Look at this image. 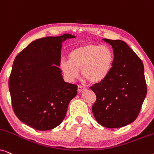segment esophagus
Masks as SVG:
<instances>
[{
    "label": "esophagus",
    "instance_id": "1",
    "mask_svg": "<svg viewBox=\"0 0 154 154\" xmlns=\"http://www.w3.org/2000/svg\"><path fill=\"white\" fill-rule=\"evenodd\" d=\"M86 88L85 87V86H83V85H79L78 86V91H79V92H83L84 90H85Z\"/></svg>",
    "mask_w": 154,
    "mask_h": 154
}]
</instances>
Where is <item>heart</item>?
I'll return each instance as SVG.
<instances>
[{"mask_svg": "<svg viewBox=\"0 0 154 154\" xmlns=\"http://www.w3.org/2000/svg\"><path fill=\"white\" fill-rule=\"evenodd\" d=\"M69 60L62 58L60 67L69 81L79 77L81 69L83 76L90 83H98L110 70L113 52L106 45L85 43L73 48L69 54Z\"/></svg>", "mask_w": 154, "mask_h": 154, "instance_id": "b5f03b06", "label": "heart"}]
</instances>
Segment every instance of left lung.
I'll return each instance as SVG.
<instances>
[{"instance_id":"8db88e82","label":"left lung","mask_w":154,"mask_h":154,"mask_svg":"<svg viewBox=\"0 0 154 154\" xmlns=\"http://www.w3.org/2000/svg\"><path fill=\"white\" fill-rule=\"evenodd\" d=\"M103 41L112 46L114 57L106 77L90 87L97 97L92 110L100 125L121 128L137 118L146 97L144 64L125 42Z\"/></svg>"}]
</instances>
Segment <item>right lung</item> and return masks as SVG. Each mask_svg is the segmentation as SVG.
Returning <instances> with one entry per match:
<instances>
[{
    "instance_id": "obj_1",
    "label": "right lung",
    "mask_w": 154,
    "mask_h": 154,
    "mask_svg": "<svg viewBox=\"0 0 154 154\" xmlns=\"http://www.w3.org/2000/svg\"><path fill=\"white\" fill-rule=\"evenodd\" d=\"M75 35L37 39L14 59L9 78L12 106L21 121L38 130L56 128L66 116L77 85L64 81L59 68L62 42Z\"/></svg>"
}]
</instances>
